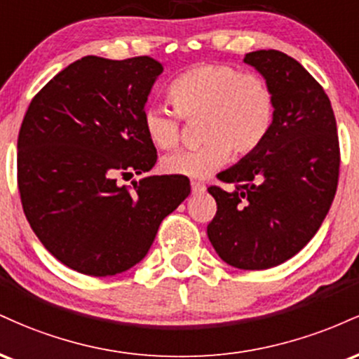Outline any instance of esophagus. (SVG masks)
<instances>
[{"label": "esophagus", "instance_id": "esophagus-1", "mask_svg": "<svg viewBox=\"0 0 359 359\" xmlns=\"http://www.w3.org/2000/svg\"><path fill=\"white\" fill-rule=\"evenodd\" d=\"M191 187H192L194 196H201V194L205 192V185L201 184V182H192Z\"/></svg>", "mask_w": 359, "mask_h": 359}]
</instances>
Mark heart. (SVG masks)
Segmentation results:
<instances>
[{
	"instance_id": "obj_1",
	"label": "heart",
	"mask_w": 359,
	"mask_h": 359,
	"mask_svg": "<svg viewBox=\"0 0 359 359\" xmlns=\"http://www.w3.org/2000/svg\"><path fill=\"white\" fill-rule=\"evenodd\" d=\"M167 96L174 111L148 104L142 111L147 138L158 150L179 145L180 119L201 118L203 147L180 150L162 160L168 175L205 179L234 155H250L263 145L275 119V96L257 74L228 64H203L177 76Z\"/></svg>"
}]
</instances>
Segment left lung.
Masks as SVG:
<instances>
[{
	"label": "left lung",
	"mask_w": 359,
	"mask_h": 359,
	"mask_svg": "<svg viewBox=\"0 0 359 359\" xmlns=\"http://www.w3.org/2000/svg\"><path fill=\"white\" fill-rule=\"evenodd\" d=\"M245 64L273 90V126L257 151L217 175L236 184L234 191L208 189L217 204L208 236L228 265L265 270L297 255L327 216L339 177V140L327 94L297 60L257 50L246 53Z\"/></svg>",
	"instance_id": "left-lung-1"
}]
</instances>
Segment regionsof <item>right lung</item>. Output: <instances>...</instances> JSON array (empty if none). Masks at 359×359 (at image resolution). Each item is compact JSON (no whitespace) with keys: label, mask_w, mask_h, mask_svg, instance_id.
Wrapping results in <instances>:
<instances>
[{"label":"right lung","mask_w":359,"mask_h":359,"mask_svg":"<svg viewBox=\"0 0 359 359\" xmlns=\"http://www.w3.org/2000/svg\"><path fill=\"white\" fill-rule=\"evenodd\" d=\"M163 65L151 57L88 55L32 100L18 135V189L42 245L90 277L123 273L147 257L160 222L191 194L187 177L147 175L156 148L142 125Z\"/></svg>","instance_id":"1"}]
</instances>
